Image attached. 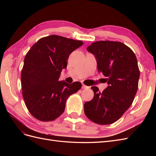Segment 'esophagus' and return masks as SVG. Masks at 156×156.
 I'll use <instances>...</instances> for the list:
<instances>
[{
	"instance_id": "34e87169",
	"label": "esophagus",
	"mask_w": 156,
	"mask_h": 156,
	"mask_svg": "<svg viewBox=\"0 0 156 156\" xmlns=\"http://www.w3.org/2000/svg\"><path fill=\"white\" fill-rule=\"evenodd\" d=\"M89 88V87H88V86H86L85 84H83V85H82V88H83V89H86V88Z\"/></svg>"
}]
</instances>
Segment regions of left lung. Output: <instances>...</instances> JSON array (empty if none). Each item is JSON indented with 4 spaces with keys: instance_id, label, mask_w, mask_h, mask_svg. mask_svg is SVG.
<instances>
[{
    "instance_id": "obj_1",
    "label": "left lung",
    "mask_w": 156,
    "mask_h": 156,
    "mask_svg": "<svg viewBox=\"0 0 156 156\" xmlns=\"http://www.w3.org/2000/svg\"><path fill=\"white\" fill-rule=\"evenodd\" d=\"M97 60L108 87L102 92L92 87L94 96L84 105V114L94 123H114L131 106L138 89L140 71L133 51L122 42L98 41L87 48Z\"/></svg>"
}]
</instances>
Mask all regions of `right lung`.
Instances as JSON below:
<instances>
[{
    "label": "right lung",
    "instance_id": "right-lung-1",
    "mask_svg": "<svg viewBox=\"0 0 156 156\" xmlns=\"http://www.w3.org/2000/svg\"><path fill=\"white\" fill-rule=\"evenodd\" d=\"M83 44L57 35L41 37L28 51L22 69V94L25 105L35 119L53 121L64 111L69 96L81 89L80 82L59 81L67 67L69 55Z\"/></svg>",
    "mask_w": 156,
    "mask_h": 156
}]
</instances>
